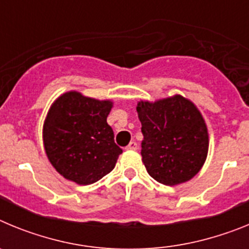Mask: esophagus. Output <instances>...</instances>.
Wrapping results in <instances>:
<instances>
[{"instance_id": "1", "label": "esophagus", "mask_w": 249, "mask_h": 249, "mask_svg": "<svg viewBox=\"0 0 249 249\" xmlns=\"http://www.w3.org/2000/svg\"><path fill=\"white\" fill-rule=\"evenodd\" d=\"M138 148V144L136 143L135 141H132V142H129L128 146L126 147V149H128V151H136V149Z\"/></svg>"}]
</instances>
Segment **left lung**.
Returning <instances> with one entry per match:
<instances>
[{"label": "left lung", "mask_w": 249, "mask_h": 249, "mask_svg": "<svg viewBox=\"0 0 249 249\" xmlns=\"http://www.w3.org/2000/svg\"><path fill=\"white\" fill-rule=\"evenodd\" d=\"M142 124V162L153 179L177 186L195 177L210 146L206 121L197 106L181 94L137 103Z\"/></svg>", "instance_id": "obj_1"}]
</instances>
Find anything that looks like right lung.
<instances>
[{
  "mask_svg": "<svg viewBox=\"0 0 249 249\" xmlns=\"http://www.w3.org/2000/svg\"><path fill=\"white\" fill-rule=\"evenodd\" d=\"M113 101L68 91L53 101L43 122V147L63 178L81 186L100 181L114 168L122 149L114 143L107 116Z\"/></svg>",
  "mask_w": 249,
  "mask_h": 249,
  "instance_id": "add662e5",
  "label": "right lung"
}]
</instances>
